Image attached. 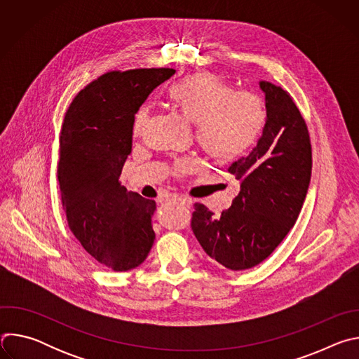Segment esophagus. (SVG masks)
<instances>
[{
	"mask_svg": "<svg viewBox=\"0 0 359 359\" xmlns=\"http://www.w3.org/2000/svg\"><path fill=\"white\" fill-rule=\"evenodd\" d=\"M170 201H173V203H176V204H180V206H190V204H191L190 200H187V198H184V197H177V196L170 197Z\"/></svg>",
	"mask_w": 359,
	"mask_h": 359,
	"instance_id": "1",
	"label": "esophagus"
}]
</instances>
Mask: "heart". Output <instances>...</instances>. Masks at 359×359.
<instances>
[{
	"mask_svg": "<svg viewBox=\"0 0 359 359\" xmlns=\"http://www.w3.org/2000/svg\"><path fill=\"white\" fill-rule=\"evenodd\" d=\"M172 108L196 128V140L210 161L233 162L248 151L259 139L266 123V108L260 96L247 90H231L212 74L187 75L168 92ZM149 121V111L142 108L135 118V133H140ZM191 169L190 162H180L177 173Z\"/></svg>",
	"mask_w": 359,
	"mask_h": 359,
	"instance_id": "1",
	"label": "heart"
}]
</instances>
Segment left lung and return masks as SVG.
I'll list each match as a JSON object with an SVG mask.
<instances>
[{"instance_id": "8db88e82", "label": "left lung", "mask_w": 359, "mask_h": 359, "mask_svg": "<svg viewBox=\"0 0 359 359\" xmlns=\"http://www.w3.org/2000/svg\"><path fill=\"white\" fill-rule=\"evenodd\" d=\"M266 125L250 155L229 168L240 182L231 208L216 216L196 203L191 230L212 260L240 271L260 264L292 229L311 180V143L292 97L267 81Z\"/></svg>"}]
</instances>
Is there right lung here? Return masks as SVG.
Listing matches in <instances>:
<instances>
[{
  "instance_id": "add662e5",
  "label": "right lung",
  "mask_w": 359,
  "mask_h": 359,
  "mask_svg": "<svg viewBox=\"0 0 359 359\" xmlns=\"http://www.w3.org/2000/svg\"><path fill=\"white\" fill-rule=\"evenodd\" d=\"M170 68L114 71L83 88L60 137L58 183L68 226L82 247L115 271L139 267L155 241V200L121 184L132 151L135 115Z\"/></svg>"
}]
</instances>
